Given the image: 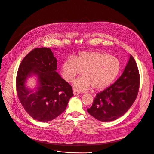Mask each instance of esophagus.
<instances>
[{
    "label": "esophagus",
    "mask_w": 154,
    "mask_h": 154,
    "mask_svg": "<svg viewBox=\"0 0 154 154\" xmlns=\"http://www.w3.org/2000/svg\"><path fill=\"white\" fill-rule=\"evenodd\" d=\"M73 93H74V96H76V95H78L80 94V91L79 90L77 89H74L73 90Z\"/></svg>",
    "instance_id": "esophagus-1"
}]
</instances>
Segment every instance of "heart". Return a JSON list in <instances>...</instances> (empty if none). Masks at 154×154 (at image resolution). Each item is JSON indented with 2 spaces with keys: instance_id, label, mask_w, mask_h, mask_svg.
I'll return each mask as SVG.
<instances>
[{
  "instance_id": "heart-1",
  "label": "heart",
  "mask_w": 154,
  "mask_h": 154,
  "mask_svg": "<svg viewBox=\"0 0 154 154\" xmlns=\"http://www.w3.org/2000/svg\"><path fill=\"white\" fill-rule=\"evenodd\" d=\"M121 63L116 57L102 52H82L75 57H69L62 63L61 74L68 82L77 79L74 86L81 90L93 86L95 90H102L110 85L118 75Z\"/></svg>"
}]
</instances>
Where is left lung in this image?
<instances>
[{"instance_id":"left-lung-1","label":"left lung","mask_w":154,"mask_h":154,"mask_svg":"<svg viewBox=\"0 0 154 154\" xmlns=\"http://www.w3.org/2000/svg\"><path fill=\"white\" fill-rule=\"evenodd\" d=\"M140 79L137 64L130 55L121 76L96 94L92 106L87 109L88 113L103 122L112 121L123 116L137 99Z\"/></svg>"}]
</instances>
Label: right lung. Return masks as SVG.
I'll return each instance as SVG.
<instances>
[{
  "instance_id": "add662e5",
  "label": "right lung",
  "mask_w": 154,
  "mask_h": 154,
  "mask_svg": "<svg viewBox=\"0 0 154 154\" xmlns=\"http://www.w3.org/2000/svg\"><path fill=\"white\" fill-rule=\"evenodd\" d=\"M57 60L49 48H35L22 60L18 68L16 85L19 101L26 112L39 121H51L66 109L74 95L72 86L56 72ZM38 76L35 92L25 83L29 77Z\"/></svg>"
}]
</instances>
